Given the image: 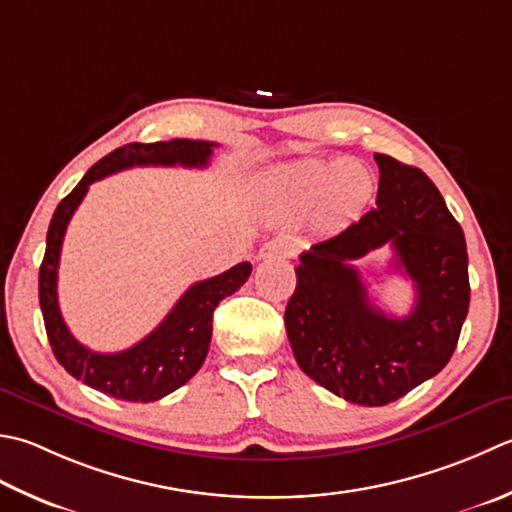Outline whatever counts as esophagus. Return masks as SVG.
I'll list each match as a JSON object with an SVG mask.
<instances>
[{"label":"esophagus","mask_w":512,"mask_h":512,"mask_svg":"<svg viewBox=\"0 0 512 512\" xmlns=\"http://www.w3.org/2000/svg\"><path fill=\"white\" fill-rule=\"evenodd\" d=\"M290 255H293V246H290L286 239L277 237L259 248L257 259H288Z\"/></svg>","instance_id":"obj_1"}]
</instances>
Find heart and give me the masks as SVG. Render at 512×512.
Segmentation results:
<instances>
[{"instance_id":"heart-1","label":"heart","mask_w":512,"mask_h":512,"mask_svg":"<svg viewBox=\"0 0 512 512\" xmlns=\"http://www.w3.org/2000/svg\"><path fill=\"white\" fill-rule=\"evenodd\" d=\"M284 193L295 204H315L322 199L324 213L346 217L364 208L373 195V177L348 159H310L288 168L279 179Z\"/></svg>"}]
</instances>
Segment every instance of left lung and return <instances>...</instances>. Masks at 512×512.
<instances>
[{
	"label": "left lung",
	"mask_w": 512,
	"mask_h": 512,
	"mask_svg": "<svg viewBox=\"0 0 512 512\" xmlns=\"http://www.w3.org/2000/svg\"><path fill=\"white\" fill-rule=\"evenodd\" d=\"M377 206L299 255L286 306L290 348L304 373L337 397L386 406L435 377L453 357L470 304L464 230L428 175L388 155ZM388 243L416 306L390 318L369 304L353 261Z\"/></svg>",
	"instance_id": "8db88e82"
}]
</instances>
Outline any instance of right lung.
I'll list each match as a JSON object with an SVG mask.
<instances>
[{"label": "right lung", "mask_w": 512, "mask_h": 512, "mask_svg": "<svg viewBox=\"0 0 512 512\" xmlns=\"http://www.w3.org/2000/svg\"><path fill=\"white\" fill-rule=\"evenodd\" d=\"M213 142L170 139L155 144H126L88 170L55 208L46 235L44 262L39 266V306L50 348L70 375L108 397L124 402H157L184 386L208 355L213 313L224 297L233 295L250 277L248 262L190 286L153 333L122 353H95L70 335L57 302V268L66 226L82 204L88 186L133 166L204 168L213 155Z\"/></svg>", "instance_id": "1"}]
</instances>
